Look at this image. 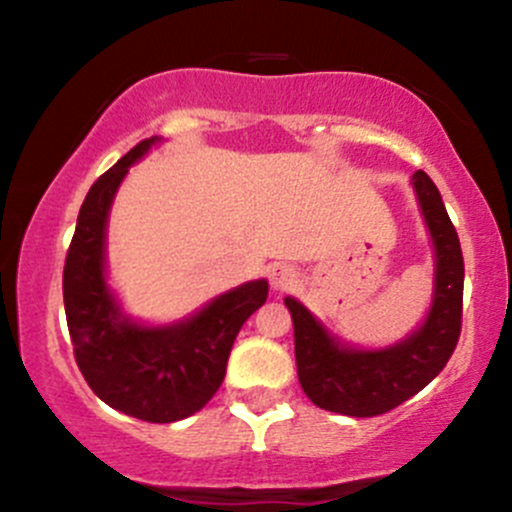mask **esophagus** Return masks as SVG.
Here are the masks:
<instances>
[{"label":"esophagus","instance_id":"esophagus-1","mask_svg":"<svg viewBox=\"0 0 512 512\" xmlns=\"http://www.w3.org/2000/svg\"><path fill=\"white\" fill-rule=\"evenodd\" d=\"M293 281H296V272H293V267H289V264H272L269 267V284L274 289L286 291Z\"/></svg>","mask_w":512,"mask_h":512}]
</instances>
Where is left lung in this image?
I'll use <instances>...</instances> for the list:
<instances>
[{"instance_id":"1","label":"left lung","mask_w":512,"mask_h":512,"mask_svg":"<svg viewBox=\"0 0 512 512\" xmlns=\"http://www.w3.org/2000/svg\"><path fill=\"white\" fill-rule=\"evenodd\" d=\"M421 214L436 250L433 303L424 325L385 349L344 346L296 298L284 303L293 317L296 366L303 392L320 409L344 416H378L421 392L445 368L462 330L464 260L438 187L424 170L411 175Z\"/></svg>"}]
</instances>
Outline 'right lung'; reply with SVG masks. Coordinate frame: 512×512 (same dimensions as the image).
Wrapping results in <instances>:
<instances>
[{
	"label": "right lung",
	"mask_w": 512,
	"mask_h": 512,
	"mask_svg": "<svg viewBox=\"0 0 512 512\" xmlns=\"http://www.w3.org/2000/svg\"><path fill=\"white\" fill-rule=\"evenodd\" d=\"M156 142H139L91 185L64 260L62 291L76 366L88 387L122 414L173 424L216 395L240 327L267 301L269 284L248 281L175 325L146 327L122 313L105 281V226L129 166Z\"/></svg>",
	"instance_id": "right-lung-1"
}]
</instances>
